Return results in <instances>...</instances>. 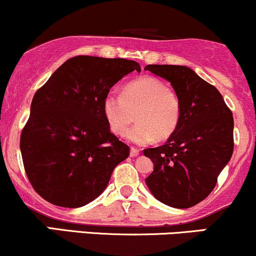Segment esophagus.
<instances>
[{
    "label": "esophagus",
    "mask_w": 256,
    "mask_h": 256,
    "mask_svg": "<svg viewBox=\"0 0 256 256\" xmlns=\"http://www.w3.org/2000/svg\"><path fill=\"white\" fill-rule=\"evenodd\" d=\"M140 155V149H137V148H131V152H130V156L131 158H136V156Z\"/></svg>",
    "instance_id": "esophagus-1"
}]
</instances>
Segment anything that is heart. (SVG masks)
Returning a JSON list of instances; mask_svg holds the SVG:
<instances>
[{
  "label": "heart",
  "mask_w": 256,
  "mask_h": 256,
  "mask_svg": "<svg viewBox=\"0 0 256 256\" xmlns=\"http://www.w3.org/2000/svg\"><path fill=\"white\" fill-rule=\"evenodd\" d=\"M138 110V124L126 138L138 146L156 140H166L176 130L181 116L178 94L166 82L152 76H143L126 86L124 93L110 90L104 100V113L114 134L122 136Z\"/></svg>",
  "instance_id": "heart-1"
}]
</instances>
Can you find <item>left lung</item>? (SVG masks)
I'll return each instance as SVG.
<instances>
[{
	"instance_id": "obj_1",
	"label": "left lung",
	"mask_w": 256,
	"mask_h": 256,
	"mask_svg": "<svg viewBox=\"0 0 256 256\" xmlns=\"http://www.w3.org/2000/svg\"><path fill=\"white\" fill-rule=\"evenodd\" d=\"M146 70L170 82L181 102L176 130L163 146L143 152L154 162L146 182L163 204L192 208L208 198L232 158V113L218 89L190 68L149 64Z\"/></svg>"
}]
</instances>
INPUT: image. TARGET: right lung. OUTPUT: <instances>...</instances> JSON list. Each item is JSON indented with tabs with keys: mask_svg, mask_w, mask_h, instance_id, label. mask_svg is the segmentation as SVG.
<instances>
[{
	"mask_svg": "<svg viewBox=\"0 0 256 256\" xmlns=\"http://www.w3.org/2000/svg\"><path fill=\"white\" fill-rule=\"evenodd\" d=\"M140 66L124 58L76 56L36 92L20 137L24 172L38 194L62 208H80L106 188L130 148L110 130L104 100Z\"/></svg>",
	"mask_w": 256,
	"mask_h": 256,
	"instance_id": "add662e5",
	"label": "right lung"
}]
</instances>
